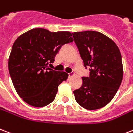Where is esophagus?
Wrapping results in <instances>:
<instances>
[{
    "instance_id": "34e87169",
    "label": "esophagus",
    "mask_w": 133,
    "mask_h": 133,
    "mask_svg": "<svg viewBox=\"0 0 133 133\" xmlns=\"http://www.w3.org/2000/svg\"><path fill=\"white\" fill-rule=\"evenodd\" d=\"M74 76V73H73V72L72 73H69V78H71V77H72Z\"/></svg>"
}]
</instances>
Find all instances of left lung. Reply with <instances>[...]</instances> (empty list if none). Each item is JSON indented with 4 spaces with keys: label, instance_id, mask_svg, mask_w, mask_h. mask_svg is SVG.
<instances>
[{
    "label": "left lung",
    "instance_id": "left-lung-1",
    "mask_svg": "<svg viewBox=\"0 0 133 133\" xmlns=\"http://www.w3.org/2000/svg\"><path fill=\"white\" fill-rule=\"evenodd\" d=\"M89 76L74 91L76 102L87 110L104 107L113 99L121 86L123 68L119 48L105 35L96 31L72 33Z\"/></svg>",
    "mask_w": 133,
    "mask_h": 133
}]
</instances>
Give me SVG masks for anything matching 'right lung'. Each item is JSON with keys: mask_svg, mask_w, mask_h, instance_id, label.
<instances>
[{"mask_svg": "<svg viewBox=\"0 0 133 133\" xmlns=\"http://www.w3.org/2000/svg\"><path fill=\"white\" fill-rule=\"evenodd\" d=\"M71 36L66 31L34 28L13 43L8 59L10 76L17 94L28 104L43 107L55 100L59 85L67 79L68 74L53 70L48 64L55 62L64 44L74 41Z\"/></svg>", "mask_w": 133, "mask_h": 133, "instance_id": "add662e5", "label": "right lung"}]
</instances>
